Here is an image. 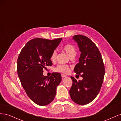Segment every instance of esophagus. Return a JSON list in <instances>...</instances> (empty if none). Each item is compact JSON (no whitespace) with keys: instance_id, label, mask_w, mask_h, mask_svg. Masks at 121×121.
I'll list each match as a JSON object with an SVG mask.
<instances>
[{"instance_id":"esophagus-1","label":"esophagus","mask_w":121,"mask_h":121,"mask_svg":"<svg viewBox=\"0 0 121 121\" xmlns=\"http://www.w3.org/2000/svg\"><path fill=\"white\" fill-rule=\"evenodd\" d=\"M61 77H63V78L67 77V75H65V74H61Z\"/></svg>"}]
</instances>
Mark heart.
Listing matches in <instances>:
<instances>
[{
  "instance_id": "1",
  "label": "heart",
  "mask_w": 121,
  "mask_h": 121,
  "mask_svg": "<svg viewBox=\"0 0 121 121\" xmlns=\"http://www.w3.org/2000/svg\"><path fill=\"white\" fill-rule=\"evenodd\" d=\"M63 50L66 52L69 57H74L76 54V49L75 47L71 44H67L64 46ZM57 56V52L53 50L50 56V60L52 61H54L56 60ZM54 71L56 72H60L63 73H68L69 71V67L67 65H58L55 68Z\"/></svg>"
}]
</instances>
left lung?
<instances>
[{
    "label": "left lung",
    "instance_id": "8db88e82",
    "mask_svg": "<svg viewBox=\"0 0 121 121\" xmlns=\"http://www.w3.org/2000/svg\"><path fill=\"white\" fill-rule=\"evenodd\" d=\"M73 38L81 52L79 62L74 71L83 79L77 81L71 77L73 83L69 92L73 101L84 105L94 100L99 92L105 74L104 65L99 50L92 40L81 35H75Z\"/></svg>",
    "mask_w": 121,
    "mask_h": 121
}]
</instances>
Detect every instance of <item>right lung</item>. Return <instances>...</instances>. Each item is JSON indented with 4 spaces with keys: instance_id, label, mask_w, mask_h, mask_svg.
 <instances>
[{
    "instance_id": "add662e5",
    "label": "right lung",
    "mask_w": 121,
    "mask_h": 121,
    "mask_svg": "<svg viewBox=\"0 0 121 121\" xmlns=\"http://www.w3.org/2000/svg\"><path fill=\"white\" fill-rule=\"evenodd\" d=\"M61 39L30 40L18 56L17 72L22 85L29 97L38 105H46L53 100L56 87L61 81L60 73H52L49 77L43 75L46 67L52 65L51 54Z\"/></svg>"
}]
</instances>
